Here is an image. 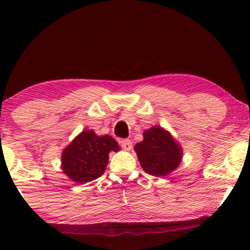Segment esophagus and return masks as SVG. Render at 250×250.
I'll return each mask as SVG.
<instances>
[{
  "label": "esophagus",
  "instance_id": "1",
  "mask_svg": "<svg viewBox=\"0 0 250 250\" xmlns=\"http://www.w3.org/2000/svg\"><path fill=\"white\" fill-rule=\"evenodd\" d=\"M121 146L123 149L125 150H131L132 149V141L129 139H124L121 140Z\"/></svg>",
  "mask_w": 250,
  "mask_h": 250
}]
</instances>
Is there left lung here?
I'll list each match as a JSON object with an SVG mask.
<instances>
[{
    "instance_id": "8db88e82",
    "label": "left lung",
    "mask_w": 250,
    "mask_h": 250,
    "mask_svg": "<svg viewBox=\"0 0 250 250\" xmlns=\"http://www.w3.org/2000/svg\"><path fill=\"white\" fill-rule=\"evenodd\" d=\"M143 141L134 150L145 172L153 176H166L179 166L182 150L168 132L159 126L143 133Z\"/></svg>"
}]
</instances>
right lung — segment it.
Here are the masks:
<instances>
[{
    "mask_svg": "<svg viewBox=\"0 0 250 250\" xmlns=\"http://www.w3.org/2000/svg\"><path fill=\"white\" fill-rule=\"evenodd\" d=\"M118 150V143L111 136L84 131L63 150L62 169L75 182H90L104 173L109 152Z\"/></svg>",
    "mask_w": 250,
    "mask_h": 250,
    "instance_id": "obj_1",
    "label": "right lung"
}]
</instances>
